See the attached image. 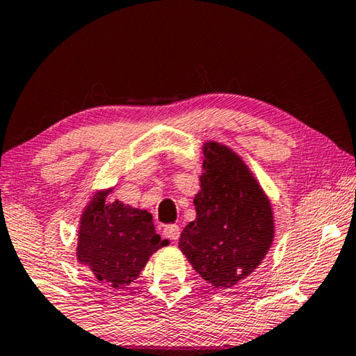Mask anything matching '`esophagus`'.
<instances>
[{"instance_id":"obj_1","label":"esophagus","mask_w":356,"mask_h":356,"mask_svg":"<svg viewBox=\"0 0 356 356\" xmlns=\"http://www.w3.org/2000/svg\"><path fill=\"white\" fill-rule=\"evenodd\" d=\"M179 233H181V230H179L178 225H167L163 228V235L170 238V240H173V241L178 240Z\"/></svg>"}]
</instances>
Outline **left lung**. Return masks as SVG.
<instances>
[{"instance_id":"left-lung-1","label":"left lung","mask_w":356,"mask_h":356,"mask_svg":"<svg viewBox=\"0 0 356 356\" xmlns=\"http://www.w3.org/2000/svg\"><path fill=\"white\" fill-rule=\"evenodd\" d=\"M201 189L194 196L196 218L178 248L213 289H232L266 259L275 235L274 211L254 173L228 145H202Z\"/></svg>"}]
</instances>
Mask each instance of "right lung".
Listing matches in <instances>:
<instances>
[{
	"label": "right lung",
	"instance_id": "right-lung-1",
	"mask_svg": "<svg viewBox=\"0 0 356 356\" xmlns=\"http://www.w3.org/2000/svg\"><path fill=\"white\" fill-rule=\"evenodd\" d=\"M111 189H97L82 209L76 257L97 282L124 289L138 279L149 257L170 241L157 235L150 212L118 199L106 201Z\"/></svg>",
	"mask_w": 356,
	"mask_h": 356
}]
</instances>
